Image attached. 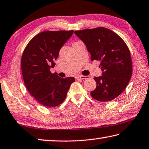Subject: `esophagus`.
<instances>
[{"instance_id": "34e87169", "label": "esophagus", "mask_w": 149, "mask_h": 149, "mask_svg": "<svg viewBox=\"0 0 149 149\" xmlns=\"http://www.w3.org/2000/svg\"><path fill=\"white\" fill-rule=\"evenodd\" d=\"M89 77L88 76H83V75H79V76L76 77V79L77 80H85L88 79Z\"/></svg>"}]
</instances>
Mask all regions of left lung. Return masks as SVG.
<instances>
[{
	"label": "left lung",
	"mask_w": 149,
	"mask_h": 149,
	"mask_svg": "<svg viewBox=\"0 0 149 149\" xmlns=\"http://www.w3.org/2000/svg\"><path fill=\"white\" fill-rule=\"evenodd\" d=\"M91 54V59L101 62L102 76L94 77L96 88L91 95L100 102H109L124 91L132 74L130 50L121 38L104 27L75 31Z\"/></svg>",
	"instance_id": "obj_1"
}]
</instances>
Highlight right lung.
I'll use <instances>...</instances> for the list:
<instances>
[{
    "instance_id": "add662e5",
    "label": "right lung",
    "mask_w": 149,
    "mask_h": 149,
    "mask_svg": "<svg viewBox=\"0 0 149 149\" xmlns=\"http://www.w3.org/2000/svg\"><path fill=\"white\" fill-rule=\"evenodd\" d=\"M74 31H44L36 35L26 45L21 57L24 83L29 93L40 104L47 107L60 105L66 97L74 77L61 78L52 74L54 61L59 51Z\"/></svg>"
}]
</instances>
